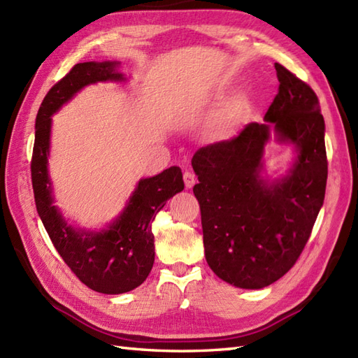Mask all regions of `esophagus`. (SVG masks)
Returning <instances> with one entry per match:
<instances>
[{
  "mask_svg": "<svg viewBox=\"0 0 358 358\" xmlns=\"http://www.w3.org/2000/svg\"><path fill=\"white\" fill-rule=\"evenodd\" d=\"M182 180H185L186 189H192V187L195 186V182H196L195 176H194V173H192V172H189V171L185 172V176H182Z\"/></svg>",
  "mask_w": 358,
  "mask_h": 358,
  "instance_id": "1",
  "label": "esophagus"
}]
</instances>
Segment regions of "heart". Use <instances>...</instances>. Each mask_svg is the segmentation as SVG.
<instances>
[{
    "label": "heart",
    "instance_id": "b5f03b06",
    "mask_svg": "<svg viewBox=\"0 0 358 358\" xmlns=\"http://www.w3.org/2000/svg\"><path fill=\"white\" fill-rule=\"evenodd\" d=\"M237 124H239V106L231 104L222 115L215 119L213 131L221 139H231L236 134Z\"/></svg>",
    "mask_w": 358,
    "mask_h": 358
}]
</instances>
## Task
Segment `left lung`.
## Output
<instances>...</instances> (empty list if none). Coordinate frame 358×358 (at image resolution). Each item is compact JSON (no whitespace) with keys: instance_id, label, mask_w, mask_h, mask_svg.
<instances>
[{"instance_id":"left-lung-1","label":"left lung","mask_w":358,"mask_h":358,"mask_svg":"<svg viewBox=\"0 0 358 358\" xmlns=\"http://www.w3.org/2000/svg\"><path fill=\"white\" fill-rule=\"evenodd\" d=\"M275 71L280 89L264 122L192 159L206 260L239 289L266 287L295 264L325 198V122L317 96L280 63ZM272 136L292 148L289 169L273 179L264 168Z\"/></svg>"}]
</instances>
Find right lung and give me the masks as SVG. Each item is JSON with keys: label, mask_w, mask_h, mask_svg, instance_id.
<instances>
[{"label": "right lung", "mask_w": 358, "mask_h": 358, "mask_svg": "<svg viewBox=\"0 0 358 358\" xmlns=\"http://www.w3.org/2000/svg\"><path fill=\"white\" fill-rule=\"evenodd\" d=\"M119 66L121 62L78 63L51 87L36 116L31 160L36 208L52 245L81 282L106 295L130 292L148 277L155 255L151 222L166 201L185 189L178 166L141 178L122 212L99 230L69 224L56 206L48 171L52 115L86 86L125 83Z\"/></svg>", "instance_id": "obj_1"}]
</instances>
